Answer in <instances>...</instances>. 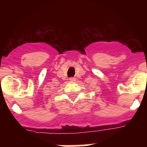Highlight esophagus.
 <instances>
[{
  "instance_id": "obj_1",
  "label": "esophagus",
  "mask_w": 147,
  "mask_h": 147,
  "mask_svg": "<svg viewBox=\"0 0 147 147\" xmlns=\"http://www.w3.org/2000/svg\"><path fill=\"white\" fill-rule=\"evenodd\" d=\"M69 80H70V82H74V81H76V79H75V78H74V77H71V78H70L69 79Z\"/></svg>"
}]
</instances>
